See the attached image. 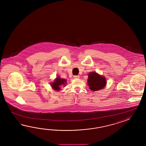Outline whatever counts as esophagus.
<instances>
[{"instance_id":"34e87169","label":"esophagus","mask_w":146,"mask_h":146,"mask_svg":"<svg viewBox=\"0 0 146 146\" xmlns=\"http://www.w3.org/2000/svg\"><path fill=\"white\" fill-rule=\"evenodd\" d=\"M74 79H78L80 78V76H79V75H75L74 76Z\"/></svg>"}]
</instances>
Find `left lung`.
<instances>
[{"label": "left lung", "mask_w": 146, "mask_h": 146, "mask_svg": "<svg viewBox=\"0 0 146 146\" xmlns=\"http://www.w3.org/2000/svg\"><path fill=\"white\" fill-rule=\"evenodd\" d=\"M88 84L90 90L93 91L102 89L106 84V78L96 72H90L89 74Z\"/></svg>", "instance_id": "8db88e82"}]
</instances>
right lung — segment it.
Here are the masks:
<instances>
[{
    "label": "right lung",
    "instance_id": "right-lung-1",
    "mask_svg": "<svg viewBox=\"0 0 146 146\" xmlns=\"http://www.w3.org/2000/svg\"><path fill=\"white\" fill-rule=\"evenodd\" d=\"M66 83V80L64 79H62L60 78L57 77L55 81L53 82L52 84H51L52 87L53 88V89L55 90H60V87L62 85L65 86Z\"/></svg>",
    "mask_w": 146,
    "mask_h": 146
}]
</instances>
